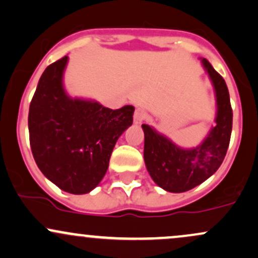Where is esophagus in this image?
<instances>
[{
  "instance_id": "34e87169",
  "label": "esophagus",
  "mask_w": 258,
  "mask_h": 258,
  "mask_svg": "<svg viewBox=\"0 0 258 258\" xmlns=\"http://www.w3.org/2000/svg\"><path fill=\"white\" fill-rule=\"evenodd\" d=\"M147 117V112L144 111L143 109H137L135 111V115H134V121L136 124H141L143 122L144 120H146Z\"/></svg>"
}]
</instances>
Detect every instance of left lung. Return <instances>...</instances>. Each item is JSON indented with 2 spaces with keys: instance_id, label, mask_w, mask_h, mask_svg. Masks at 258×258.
I'll return each mask as SVG.
<instances>
[{
  "instance_id": "obj_1",
  "label": "left lung",
  "mask_w": 258,
  "mask_h": 258,
  "mask_svg": "<svg viewBox=\"0 0 258 258\" xmlns=\"http://www.w3.org/2000/svg\"><path fill=\"white\" fill-rule=\"evenodd\" d=\"M201 61L213 84L217 101V124L202 143L182 148L149 124H142L147 170L159 187L174 194L188 191L211 177L222 165L230 142L233 110L228 87L206 58Z\"/></svg>"
}]
</instances>
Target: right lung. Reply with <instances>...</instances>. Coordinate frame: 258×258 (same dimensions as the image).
I'll return each mask as SVG.
<instances>
[{
	"mask_svg": "<svg viewBox=\"0 0 258 258\" xmlns=\"http://www.w3.org/2000/svg\"><path fill=\"white\" fill-rule=\"evenodd\" d=\"M69 56L46 67L29 106L30 148L40 171L57 187L84 195L99 185L118 137L134 122L135 107L112 110L71 98L63 88Z\"/></svg>",
	"mask_w": 258,
	"mask_h": 258,
	"instance_id": "obj_1",
	"label": "right lung"
}]
</instances>
